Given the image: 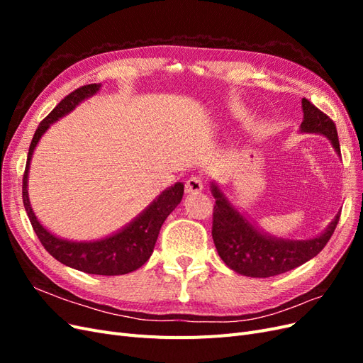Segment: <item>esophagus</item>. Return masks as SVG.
I'll use <instances>...</instances> for the list:
<instances>
[{"mask_svg": "<svg viewBox=\"0 0 363 363\" xmlns=\"http://www.w3.org/2000/svg\"><path fill=\"white\" fill-rule=\"evenodd\" d=\"M184 189L188 194H199L203 191V180L200 177H191L184 184Z\"/></svg>", "mask_w": 363, "mask_h": 363, "instance_id": "1", "label": "esophagus"}]
</instances>
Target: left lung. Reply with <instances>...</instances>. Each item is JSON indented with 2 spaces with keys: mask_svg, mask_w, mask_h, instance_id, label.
Returning <instances> with one entry per match:
<instances>
[{
  "mask_svg": "<svg viewBox=\"0 0 363 363\" xmlns=\"http://www.w3.org/2000/svg\"><path fill=\"white\" fill-rule=\"evenodd\" d=\"M303 123L300 133L321 135L330 140L340 156L337 131L333 121L306 98L301 100ZM211 192L216 204L213 208L212 238L219 257L240 276L267 279L279 276L303 265L320 252L332 238L339 221V212L323 233L311 239H286L269 235L233 204L215 180Z\"/></svg>",
  "mask_w": 363,
  "mask_h": 363,
  "instance_id": "8db88e82",
  "label": "left lung"
}]
</instances>
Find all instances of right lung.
I'll list each match as a JSON object with an SVG mask.
<instances>
[{
	"label": "right lung",
	"instance_id": "obj_1",
	"mask_svg": "<svg viewBox=\"0 0 363 363\" xmlns=\"http://www.w3.org/2000/svg\"><path fill=\"white\" fill-rule=\"evenodd\" d=\"M101 89V83H94L80 87L52 108V112L39 124L30 144L26 172L23 179V200L33 230L42 245L50 255L63 265L96 276H123L136 271L150 259L155 250L160 227L164 219L177 207L183 199L184 184L177 182L174 186L160 192L151 204H148L135 219L116 230L115 233L95 240H71L59 238L43 227L33 212L28 199V172L40 138L60 118L71 113L74 108L87 98L94 96Z\"/></svg>",
	"mask_w": 363,
	"mask_h": 363
}]
</instances>
